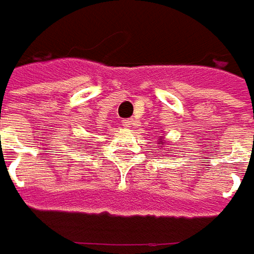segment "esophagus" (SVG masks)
<instances>
[{
    "label": "esophagus",
    "mask_w": 254,
    "mask_h": 254,
    "mask_svg": "<svg viewBox=\"0 0 254 254\" xmlns=\"http://www.w3.org/2000/svg\"><path fill=\"white\" fill-rule=\"evenodd\" d=\"M133 124H134L133 119H126V120H123V126H124L126 128H130Z\"/></svg>",
    "instance_id": "esophagus-1"
}]
</instances>
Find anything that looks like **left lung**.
Listing matches in <instances>:
<instances>
[{
  "mask_svg": "<svg viewBox=\"0 0 254 254\" xmlns=\"http://www.w3.org/2000/svg\"><path fill=\"white\" fill-rule=\"evenodd\" d=\"M161 137H163V135H161ZM161 137H160V138H159V146H160V148H161V147H163V144L166 143V140H164V138H161Z\"/></svg>",
  "mask_w": 254,
  "mask_h": 254,
  "instance_id": "1",
  "label": "left lung"
}]
</instances>
